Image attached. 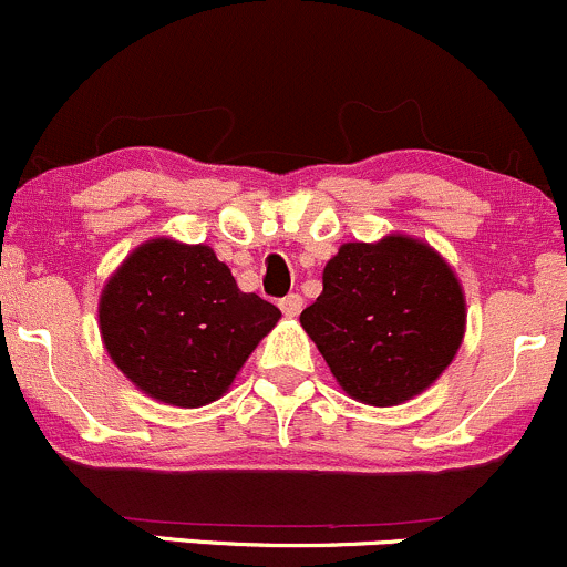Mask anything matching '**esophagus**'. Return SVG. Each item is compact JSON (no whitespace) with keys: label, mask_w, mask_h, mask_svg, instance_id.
I'll list each match as a JSON object with an SVG mask.
<instances>
[{"label":"esophagus","mask_w":567,"mask_h":567,"mask_svg":"<svg viewBox=\"0 0 567 567\" xmlns=\"http://www.w3.org/2000/svg\"><path fill=\"white\" fill-rule=\"evenodd\" d=\"M279 309H282V315L285 318H299L301 315V309H303V299L299 293H290V296H285L282 301H279Z\"/></svg>","instance_id":"1"}]
</instances>
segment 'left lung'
I'll return each instance as SVG.
<instances>
[{
    "label": "left lung",
    "mask_w": 567,
    "mask_h": 567,
    "mask_svg": "<svg viewBox=\"0 0 567 567\" xmlns=\"http://www.w3.org/2000/svg\"><path fill=\"white\" fill-rule=\"evenodd\" d=\"M301 326L348 396L393 408L424 393L456 359L467 303L437 249L389 234L339 247Z\"/></svg>",
    "instance_id": "8db88e82"
}]
</instances>
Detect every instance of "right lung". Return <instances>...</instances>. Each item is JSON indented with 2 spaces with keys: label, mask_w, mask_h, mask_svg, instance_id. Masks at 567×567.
I'll return each instance as SVG.
<instances>
[{
  "label": "right lung",
  "mask_w": 567,
  "mask_h": 567,
  "mask_svg": "<svg viewBox=\"0 0 567 567\" xmlns=\"http://www.w3.org/2000/svg\"><path fill=\"white\" fill-rule=\"evenodd\" d=\"M111 361L146 396L204 408L234 385L282 312L241 293L206 244L148 238L111 274L97 303Z\"/></svg>",
  "instance_id": "right-lung-1"
}]
</instances>
